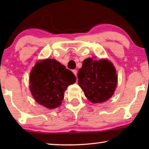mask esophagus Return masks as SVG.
Segmentation results:
<instances>
[{
    "label": "esophagus",
    "mask_w": 149,
    "mask_h": 149,
    "mask_svg": "<svg viewBox=\"0 0 149 149\" xmlns=\"http://www.w3.org/2000/svg\"><path fill=\"white\" fill-rule=\"evenodd\" d=\"M72 72L74 73V74L75 75V76H77V72L76 70H72Z\"/></svg>",
    "instance_id": "esophagus-1"
}]
</instances>
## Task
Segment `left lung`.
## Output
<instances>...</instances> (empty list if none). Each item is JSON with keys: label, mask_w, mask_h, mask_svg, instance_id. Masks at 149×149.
Masks as SVG:
<instances>
[{"label": "left lung", "mask_w": 149, "mask_h": 149, "mask_svg": "<svg viewBox=\"0 0 149 149\" xmlns=\"http://www.w3.org/2000/svg\"><path fill=\"white\" fill-rule=\"evenodd\" d=\"M78 84L93 103H102L112 97L117 86L116 70L108 60L88 58L78 71Z\"/></svg>", "instance_id": "obj_1"}]
</instances>
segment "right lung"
Masks as SVG:
<instances>
[{
	"label": "right lung",
	"mask_w": 149,
	"mask_h": 149,
	"mask_svg": "<svg viewBox=\"0 0 149 149\" xmlns=\"http://www.w3.org/2000/svg\"><path fill=\"white\" fill-rule=\"evenodd\" d=\"M76 77L72 71L54 59L36 63L29 77V88L33 97L39 104L49 109L61 104L68 86L74 84Z\"/></svg>",
	"instance_id": "add662e5"
}]
</instances>
